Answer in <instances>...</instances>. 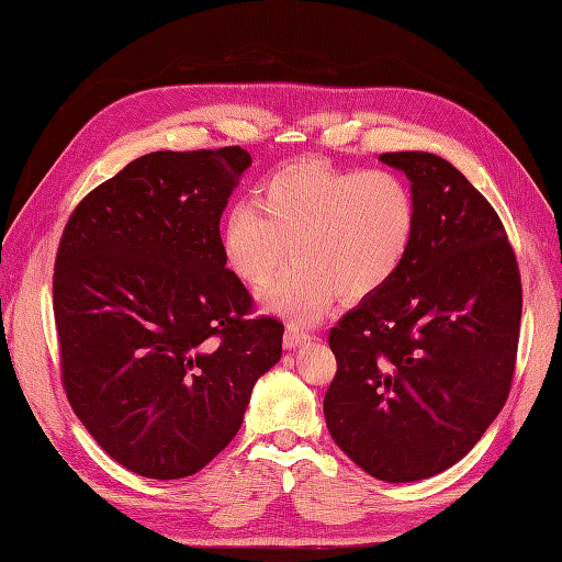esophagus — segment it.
I'll return each mask as SVG.
<instances>
[{
    "label": "esophagus",
    "mask_w": 562,
    "mask_h": 562,
    "mask_svg": "<svg viewBox=\"0 0 562 562\" xmlns=\"http://www.w3.org/2000/svg\"><path fill=\"white\" fill-rule=\"evenodd\" d=\"M310 340V330L302 328L297 324H288L285 326V336H283V345L288 347V350H293V347L307 342Z\"/></svg>",
    "instance_id": "esophagus-1"
}]
</instances>
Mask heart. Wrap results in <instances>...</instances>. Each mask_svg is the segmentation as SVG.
I'll list each match as a JSON object with an SVG mask.
<instances>
[{"label": "heart", "mask_w": 562, "mask_h": 562, "mask_svg": "<svg viewBox=\"0 0 562 562\" xmlns=\"http://www.w3.org/2000/svg\"><path fill=\"white\" fill-rule=\"evenodd\" d=\"M416 226V193L400 172L305 158L267 175L255 203L226 210L220 244L226 265L250 285L265 283L293 248L295 260L260 297L279 314L314 322L336 295L367 300L397 277Z\"/></svg>", "instance_id": "b5f03b06"}]
</instances>
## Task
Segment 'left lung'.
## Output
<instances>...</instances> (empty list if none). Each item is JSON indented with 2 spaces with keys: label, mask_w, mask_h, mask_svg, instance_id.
<instances>
[{
  "label": "left lung",
  "mask_w": 562,
  "mask_h": 562,
  "mask_svg": "<svg viewBox=\"0 0 562 562\" xmlns=\"http://www.w3.org/2000/svg\"><path fill=\"white\" fill-rule=\"evenodd\" d=\"M418 201L400 274L328 333L338 361L324 416L369 475L416 482L461 461L502 412L518 355L522 283L502 220L445 158L383 154Z\"/></svg>",
  "instance_id": "obj_1"
}]
</instances>
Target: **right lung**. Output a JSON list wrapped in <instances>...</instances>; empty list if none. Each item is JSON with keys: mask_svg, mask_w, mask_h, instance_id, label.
Instances as JSON below:
<instances>
[{"mask_svg": "<svg viewBox=\"0 0 562 562\" xmlns=\"http://www.w3.org/2000/svg\"><path fill=\"white\" fill-rule=\"evenodd\" d=\"M240 146L156 150L72 210L54 267L60 381L99 447L136 475L199 473L244 423L283 324L248 318L220 244Z\"/></svg>", "mask_w": 562, "mask_h": 562, "instance_id": "add662e5", "label": "right lung"}]
</instances>
